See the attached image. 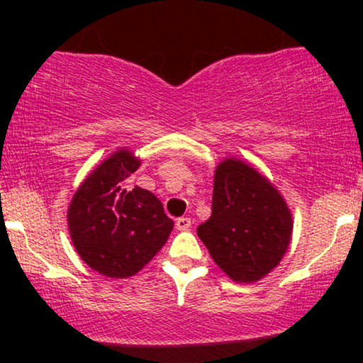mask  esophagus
<instances>
[{"mask_svg": "<svg viewBox=\"0 0 363 363\" xmlns=\"http://www.w3.org/2000/svg\"><path fill=\"white\" fill-rule=\"evenodd\" d=\"M175 226H177V230L185 231V230H188V228L191 226V220H190V218H186V216H182V218H178V220L175 221Z\"/></svg>", "mask_w": 363, "mask_h": 363, "instance_id": "esophagus-1", "label": "esophagus"}]
</instances>
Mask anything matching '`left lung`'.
I'll return each instance as SVG.
<instances>
[{
    "label": "left lung",
    "instance_id": "8db88e82",
    "mask_svg": "<svg viewBox=\"0 0 363 363\" xmlns=\"http://www.w3.org/2000/svg\"><path fill=\"white\" fill-rule=\"evenodd\" d=\"M196 233L233 281L252 282L279 264L291 241L292 216L264 177L228 158L215 173L211 216Z\"/></svg>",
    "mask_w": 363,
    "mask_h": 363
}]
</instances>
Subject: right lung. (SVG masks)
Here are the masks:
<instances>
[{"mask_svg":"<svg viewBox=\"0 0 363 363\" xmlns=\"http://www.w3.org/2000/svg\"><path fill=\"white\" fill-rule=\"evenodd\" d=\"M140 165L130 152L118 150L79 186L69 206L72 242L89 267L108 277H128L160 251L173 230L162 201L123 180Z\"/></svg>","mask_w":363,"mask_h":363,"instance_id":"right-lung-1","label":"right lung"}]
</instances>
